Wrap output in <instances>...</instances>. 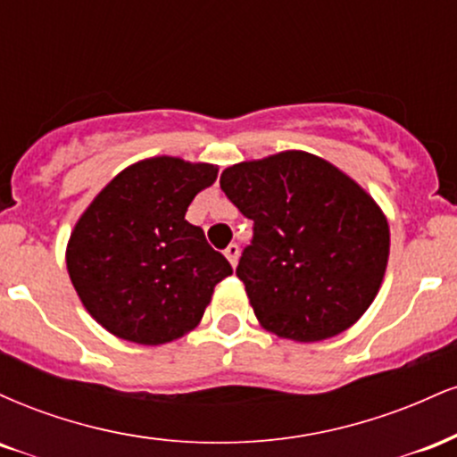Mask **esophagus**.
<instances>
[{
    "mask_svg": "<svg viewBox=\"0 0 457 457\" xmlns=\"http://www.w3.org/2000/svg\"><path fill=\"white\" fill-rule=\"evenodd\" d=\"M238 255H240V246L238 245H229L228 249H225V258L229 260V264H232V266L238 264Z\"/></svg>",
    "mask_w": 457,
    "mask_h": 457,
    "instance_id": "1",
    "label": "esophagus"
}]
</instances>
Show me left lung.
<instances>
[{
	"label": "left lung",
	"mask_w": 457,
	"mask_h": 457,
	"mask_svg": "<svg viewBox=\"0 0 457 457\" xmlns=\"http://www.w3.org/2000/svg\"><path fill=\"white\" fill-rule=\"evenodd\" d=\"M223 193L253 221L236 275L260 327L312 344L350 328L374 303L391 234L374 197L303 150L223 170Z\"/></svg>",
	"instance_id": "left-lung-1"
}]
</instances>
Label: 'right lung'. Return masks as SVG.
Instances as JSON below:
<instances>
[{
  "instance_id": "right-lung-1",
  "label": "right lung",
  "mask_w": 457,
  "mask_h": 457,
  "mask_svg": "<svg viewBox=\"0 0 457 457\" xmlns=\"http://www.w3.org/2000/svg\"><path fill=\"white\" fill-rule=\"evenodd\" d=\"M219 167L178 156L129 165L92 199L66 245L87 313L109 333L161 345L193 330L232 266L185 214Z\"/></svg>"
}]
</instances>
